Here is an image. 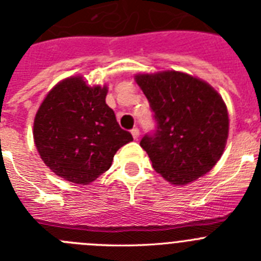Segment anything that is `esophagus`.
<instances>
[{
  "instance_id": "1",
  "label": "esophagus",
  "mask_w": 261,
  "mask_h": 261,
  "mask_svg": "<svg viewBox=\"0 0 261 261\" xmlns=\"http://www.w3.org/2000/svg\"><path fill=\"white\" fill-rule=\"evenodd\" d=\"M131 135H133L134 139H138V138H139V135H140L139 128H138V127H134L133 130H131Z\"/></svg>"
}]
</instances>
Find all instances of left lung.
I'll list each match as a JSON object with an SVG mask.
<instances>
[{"label":"left lung","instance_id":"8db88e82","mask_svg":"<svg viewBox=\"0 0 261 261\" xmlns=\"http://www.w3.org/2000/svg\"><path fill=\"white\" fill-rule=\"evenodd\" d=\"M156 122L140 147L171 185H187L206 174L221 157L229 134L222 97L204 81L179 71L135 76Z\"/></svg>","mask_w":261,"mask_h":261}]
</instances>
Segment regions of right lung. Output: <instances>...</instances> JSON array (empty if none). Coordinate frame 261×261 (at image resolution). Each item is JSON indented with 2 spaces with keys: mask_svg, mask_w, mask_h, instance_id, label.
<instances>
[{
  "mask_svg": "<svg viewBox=\"0 0 261 261\" xmlns=\"http://www.w3.org/2000/svg\"><path fill=\"white\" fill-rule=\"evenodd\" d=\"M107 86L88 87L82 76L60 82L40 105L34 139L40 157L58 177L91 183L112 165L122 145L133 140L105 102Z\"/></svg>",
  "mask_w": 261,
  "mask_h": 261,
  "instance_id": "add662e5",
  "label": "right lung"
}]
</instances>
